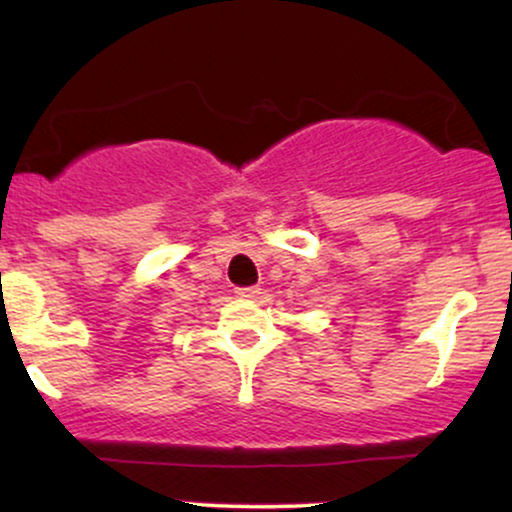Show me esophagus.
<instances>
[{
  "label": "esophagus",
  "instance_id": "1",
  "mask_svg": "<svg viewBox=\"0 0 512 512\" xmlns=\"http://www.w3.org/2000/svg\"><path fill=\"white\" fill-rule=\"evenodd\" d=\"M262 293L260 286H238L236 296L243 298V301H250V298H257Z\"/></svg>",
  "mask_w": 512,
  "mask_h": 512
}]
</instances>
